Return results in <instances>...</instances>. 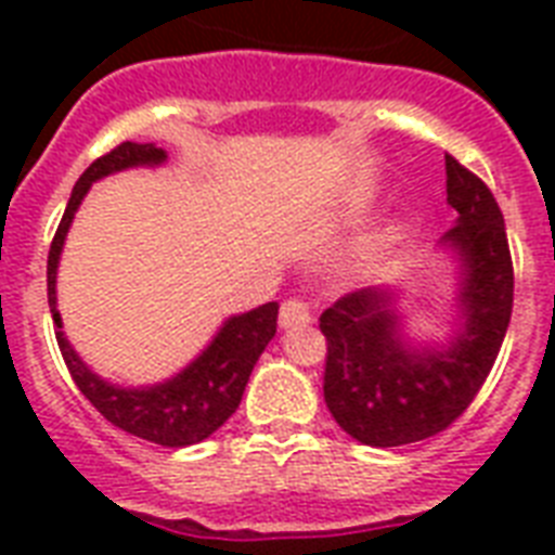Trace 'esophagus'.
<instances>
[{"label": "esophagus", "mask_w": 555, "mask_h": 555, "mask_svg": "<svg viewBox=\"0 0 555 555\" xmlns=\"http://www.w3.org/2000/svg\"><path fill=\"white\" fill-rule=\"evenodd\" d=\"M308 322H311L308 305L299 302V299H291V302L282 305V311H279V328L291 331L299 328V325H308Z\"/></svg>", "instance_id": "34e87169"}]
</instances>
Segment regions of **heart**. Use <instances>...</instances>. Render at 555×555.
Masks as SVG:
<instances>
[{"mask_svg":"<svg viewBox=\"0 0 555 555\" xmlns=\"http://www.w3.org/2000/svg\"><path fill=\"white\" fill-rule=\"evenodd\" d=\"M400 230H403V224H395V227H391V233H395V235L400 233Z\"/></svg>","mask_w":555,"mask_h":555,"instance_id":"heart-1","label":"heart"}]
</instances>
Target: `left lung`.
Segmentation results:
<instances>
[{"label": "left lung", "mask_w": 555, "mask_h": 555, "mask_svg": "<svg viewBox=\"0 0 555 555\" xmlns=\"http://www.w3.org/2000/svg\"><path fill=\"white\" fill-rule=\"evenodd\" d=\"M455 227L438 250L452 264L447 334L412 328L403 287H363L320 317L328 339L325 403L339 429L365 447L431 438L464 414L490 374L513 313L507 227L481 178L447 155Z\"/></svg>", "instance_id": "8db88e82"}]
</instances>
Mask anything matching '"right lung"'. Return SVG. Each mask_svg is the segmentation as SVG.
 <instances>
[{
  "mask_svg": "<svg viewBox=\"0 0 555 555\" xmlns=\"http://www.w3.org/2000/svg\"><path fill=\"white\" fill-rule=\"evenodd\" d=\"M167 164V150L158 143L126 141L108 155L98 158L80 181L74 184L63 221L56 227L51 253H48V308L54 317V331L63 360L72 371L74 383L89 403L98 409L117 429L129 431L134 438L152 440L160 447H192L207 440L227 423V417L238 409L244 386L259 363L261 351L276 337L279 305L264 302L244 313L227 317L207 346L192 357L184 369L172 377L146 383V386H120L91 369L63 331V317L56 308V270L63 259L65 238L74 224L82 198L89 195L91 184L103 178L126 172V169H158Z\"/></svg>",
  "mask_w": 555,
  "mask_h": 555,
  "instance_id": "1",
  "label": "right lung"
}]
</instances>
